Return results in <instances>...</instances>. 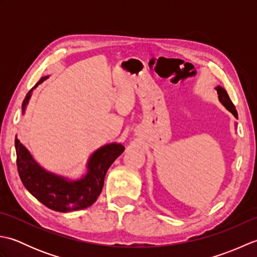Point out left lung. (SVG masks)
<instances>
[{
  "label": "left lung",
  "instance_id": "8db88e82",
  "mask_svg": "<svg viewBox=\"0 0 257 257\" xmlns=\"http://www.w3.org/2000/svg\"><path fill=\"white\" fill-rule=\"evenodd\" d=\"M215 89L217 90V95H219V100L221 101L222 105L224 106L228 111H231L234 114V117L237 118V111L235 109V106L233 105V102L231 101L230 97H228L226 90L221 86H217Z\"/></svg>",
  "mask_w": 257,
  "mask_h": 257
}]
</instances>
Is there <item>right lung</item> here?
Instances as JSON below:
<instances>
[{"label": "right lung", "instance_id": "obj_1", "mask_svg": "<svg viewBox=\"0 0 257 257\" xmlns=\"http://www.w3.org/2000/svg\"><path fill=\"white\" fill-rule=\"evenodd\" d=\"M47 78L48 76L42 77L27 92L22 103L23 112L33 89ZM15 150L19 176L27 191L48 209L57 212H72L86 209L95 203L102 190L109 167L122 154L124 147L120 144H110L95 151L87 163V173L75 181L43 169L18 138H15Z\"/></svg>", "mask_w": 257, "mask_h": 257}]
</instances>
